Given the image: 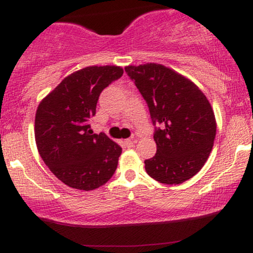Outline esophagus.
<instances>
[{
  "label": "esophagus",
  "mask_w": 253,
  "mask_h": 253,
  "mask_svg": "<svg viewBox=\"0 0 253 253\" xmlns=\"http://www.w3.org/2000/svg\"><path fill=\"white\" fill-rule=\"evenodd\" d=\"M125 145L127 147H132L134 145V141H133V139H127V140H125Z\"/></svg>",
  "instance_id": "obj_1"
}]
</instances>
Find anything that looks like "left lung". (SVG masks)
<instances>
[{"instance_id": "8db88e82", "label": "left lung", "mask_w": 253, "mask_h": 253, "mask_svg": "<svg viewBox=\"0 0 253 253\" xmlns=\"http://www.w3.org/2000/svg\"><path fill=\"white\" fill-rule=\"evenodd\" d=\"M149 106L157 152L145 161L149 176L164 184H181L207 162L216 134L210 101L196 84L162 64L125 68Z\"/></svg>"}]
</instances>
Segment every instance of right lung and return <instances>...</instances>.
Wrapping results in <instances>:
<instances>
[{
  "instance_id": "1",
  "label": "right lung",
  "mask_w": 253,
  "mask_h": 253,
  "mask_svg": "<svg viewBox=\"0 0 253 253\" xmlns=\"http://www.w3.org/2000/svg\"><path fill=\"white\" fill-rule=\"evenodd\" d=\"M120 66H86L65 77L39 103L34 134L43 163L64 184L94 190L114 175L123 149L89 121L104 88L123 76Z\"/></svg>"
}]
</instances>
